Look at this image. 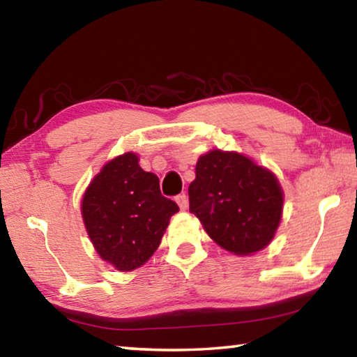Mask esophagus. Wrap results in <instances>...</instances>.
Here are the masks:
<instances>
[{"instance_id": "34e87169", "label": "esophagus", "mask_w": 357, "mask_h": 357, "mask_svg": "<svg viewBox=\"0 0 357 357\" xmlns=\"http://www.w3.org/2000/svg\"><path fill=\"white\" fill-rule=\"evenodd\" d=\"M176 203L179 204L181 211H185L187 206H189V198H187L185 193H181V195L176 197Z\"/></svg>"}]
</instances>
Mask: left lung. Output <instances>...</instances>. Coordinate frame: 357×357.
I'll return each instance as SVG.
<instances>
[{
    "mask_svg": "<svg viewBox=\"0 0 357 357\" xmlns=\"http://www.w3.org/2000/svg\"><path fill=\"white\" fill-rule=\"evenodd\" d=\"M283 193L271 172L238 153L211 151L197 162L189 211L217 244L250 255L273 241Z\"/></svg>",
    "mask_w": 357,
    "mask_h": 357,
    "instance_id": "1",
    "label": "left lung"
}]
</instances>
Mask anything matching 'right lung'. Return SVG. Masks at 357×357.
Instances as JSON below:
<instances>
[{
  "label": "right lung",
  "instance_id": "obj_1",
  "mask_svg": "<svg viewBox=\"0 0 357 357\" xmlns=\"http://www.w3.org/2000/svg\"><path fill=\"white\" fill-rule=\"evenodd\" d=\"M178 204L165 198L159 178L128 153L104 165L84 192L82 214L96 250L119 271L144 264L157 250Z\"/></svg>",
  "mask_w": 357,
  "mask_h": 357
}]
</instances>
